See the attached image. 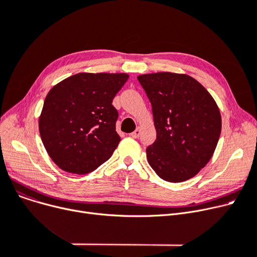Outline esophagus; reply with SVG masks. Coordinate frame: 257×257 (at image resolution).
Listing matches in <instances>:
<instances>
[{
	"label": "esophagus",
	"mask_w": 257,
	"mask_h": 257,
	"mask_svg": "<svg viewBox=\"0 0 257 257\" xmlns=\"http://www.w3.org/2000/svg\"><path fill=\"white\" fill-rule=\"evenodd\" d=\"M141 128L139 127V128H137V130L134 131V132H132V133H130V137L131 138H133V139H139L140 138V134H141Z\"/></svg>",
	"instance_id": "34e87169"
}]
</instances>
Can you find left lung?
<instances>
[{
	"label": "left lung",
	"mask_w": 257,
	"mask_h": 257,
	"mask_svg": "<svg viewBox=\"0 0 257 257\" xmlns=\"http://www.w3.org/2000/svg\"><path fill=\"white\" fill-rule=\"evenodd\" d=\"M149 98L156 141L147 148L149 165L169 182L193 178L210 160L222 119L211 94L185 74L154 73L138 77Z\"/></svg>",
	"instance_id": "obj_1"
}]
</instances>
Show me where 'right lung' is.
<instances>
[{
	"instance_id": "obj_1",
	"label": "right lung",
	"mask_w": 257,
	"mask_h": 257,
	"mask_svg": "<svg viewBox=\"0 0 257 257\" xmlns=\"http://www.w3.org/2000/svg\"><path fill=\"white\" fill-rule=\"evenodd\" d=\"M124 73H79L53 86L39 116L46 150L61 170L83 175L109 159L120 138L115 131V94Z\"/></svg>"
}]
</instances>
